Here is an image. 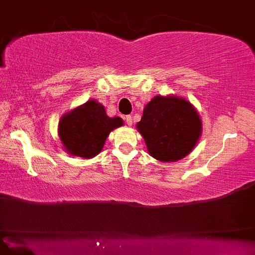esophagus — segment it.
Wrapping results in <instances>:
<instances>
[{
	"label": "esophagus",
	"mask_w": 255,
	"mask_h": 255,
	"mask_svg": "<svg viewBox=\"0 0 255 255\" xmlns=\"http://www.w3.org/2000/svg\"><path fill=\"white\" fill-rule=\"evenodd\" d=\"M125 121H126L128 126H132V118H131L130 115H128V116L125 117Z\"/></svg>",
	"instance_id": "34e87169"
}]
</instances>
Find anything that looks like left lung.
Masks as SVG:
<instances>
[{
	"label": "left lung",
	"mask_w": 255,
	"mask_h": 255,
	"mask_svg": "<svg viewBox=\"0 0 255 255\" xmlns=\"http://www.w3.org/2000/svg\"><path fill=\"white\" fill-rule=\"evenodd\" d=\"M148 153L161 162L185 158L197 144L203 124L191 102L176 95H155L136 125Z\"/></svg>",
	"instance_id": "8db88e82"
}]
</instances>
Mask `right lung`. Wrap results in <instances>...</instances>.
Instances as JSON below:
<instances>
[{"instance_id": "obj_1", "label": "right lung", "mask_w": 255, "mask_h": 255, "mask_svg": "<svg viewBox=\"0 0 255 255\" xmlns=\"http://www.w3.org/2000/svg\"><path fill=\"white\" fill-rule=\"evenodd\" d=\"M123 125L121 117H108L101 103L89 100L63 114L59 121L58 134L69 154L91 159L104 148L111 131Z\"/></svg>"}]
</instances>
